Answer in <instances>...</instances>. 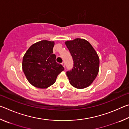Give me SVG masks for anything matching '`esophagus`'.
Wrapping results in <instances>:
<instances>
[{
	"mask_svg": "<svg viewBox=\"0 0 129 129\" xmlns=\"http://www.w3.org/2000/svg\"><path fill=\"white\" fill-rule=\"evenodd\" d=\"M61 64H62V66H63V67H65V64H64V62H62V63H61Z\"/></svg>",
	"mask_w": 129,
	"mask_h": 129,
	"instance_id": "obj_1",
	"label": "esophagus"
}]
</instances>
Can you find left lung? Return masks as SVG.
I'll list each match as a JSON object with an SVG mask.
<instances>
[{
  "instance_id": "left-lung-1",
  "label": "left lung",
  "mask_w": 129,
  "mask_h": 129,
  "mask_svg": "<svg viewBox=\"0 0 129 129\" xmlns=\"http://www.w3.org/2000/svg\"><path fill=\"white\" fill-rule=\"evenodd\" d=\"M74 61V67L67 71L71 85L78 89L88 87L98 75L100 60L91 44L84 39L76 38L65 42Z\"/></svg>"
}]
</instances>
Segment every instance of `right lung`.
<instances>
[{"mask_svg":"<svg viewBox=\"0 0 129 129\" xmlns=\"http://www.w3.org/2000/svg\"><path fill=\"white\" fill-rule=\"evenodd\" d=\"M54 46V41L42 40L33 44L24 54L22 70L34 87L48 88L64 70L62 65L56 62V55L53 51Z\"/></svg>","mask_w":129,"mask_h":129,"instance_id":"1","label":"right lung"}]
</instances>
